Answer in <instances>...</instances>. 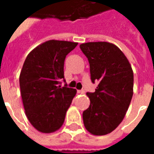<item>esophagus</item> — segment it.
<instances>
[{"label":"esophagus","instance_id":"1","mask_svg":"<svg viewBox=\"0 0 154 154\" xmlns=\"http://www.w3.org/2000/svg\"><path fill=\"white\" fill-rule=\"evenodd\" d=\"M77 93L84 94V93H85V91H83V90H78V91H77Z\"/></svg>","mask_w":154,"mask_h":154}]
</instances>
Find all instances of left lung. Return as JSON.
<instances>
[{"mask_svg": "<svg viewBox=\"0 0 154 154\" xmlns=\"http://www.w3.org/2000/svg\"><path fill=\"white\" fill-rule=\"evenodd\" d=\"M90 64L91 79L99 83L87 92L90 106L82 114L87 131L106 135L119 126L125 116L134 93V72L128 58L116 45L108 42L80 44Z\"/></svg>", "mask_w": 154, "mask_h": 154, "instance_id": "left-lung-1", "label": "left lung"}]
</instances>
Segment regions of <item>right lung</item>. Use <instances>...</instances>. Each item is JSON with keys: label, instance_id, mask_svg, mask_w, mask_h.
Segmentation results:
<instances>
[{"label": "right lung", "instance_id": "right-lung-1", "mask_svg": "<svg viewBox=\"0 0 154 154\" xmlns=\"http://www.w3.org/2000/svg\"><path fill=\"white\" fill-rule=\"evenodd\" d=\"M77 43L48 40L26 57L20 74V87L25 115L34 128L44 134L63 125L77 90L61 87L64 60Z\"/></svg>", "mask_w": 154, "mask_h": 154}]
</instances>
